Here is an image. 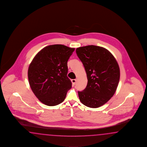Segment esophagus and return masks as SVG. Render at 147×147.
<instances>
[{
	"label": "esophagus",
	"instance_id": "1",
	"mask_svg": "<svg viewBox=\"0 0 147 147\" xmlns=\"http://www.w3.org/2000/svg\"><path fill=\"white\" fill-rule=\"evenodd\" d=\"M76 82V79H73V80H72V83L73 85H75Z\"/></svg>",
	"mask_w": 147,
	"mask_h": 147
}]
</instances>
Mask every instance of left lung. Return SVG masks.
Returning <instances> with one entry per match:
<instances>
[{"label": "left lung", "mask_w": 147, "mask_h": 147, "mask_svg": "<svg viewBox=\"0 0 147 147\" xmlns=\"http://www.w3.org/2000/svg\"><path fill=\"white\" fill-rule=\"evenodd\" d=\"M76 53L84 66L88 81L86 88L78 92L80 100L86 107L98 108L116 91L120 76L117 61L108 49L98 46L80 47Z\"/></svg>", "instance_id": "obj_1"}]
</instances>
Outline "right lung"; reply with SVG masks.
<instances>
[{"mask_svg": "<svg viewBox=\"0 0 147 147\" xmlns=\"http://www.w3.org/2000/svg\"><path fill=\"white\" fill-rule=\"evenodd\" d=\"M74 48L56 44L40 50L30 63L28 78L30 88L43 104L55 106L65 100L72 83L67 76V61Z\"/></svg>", "mask_w": 147, "mask_h": 147, "instance_id": "add662e5", "label": "right lung"}]
</instances>
